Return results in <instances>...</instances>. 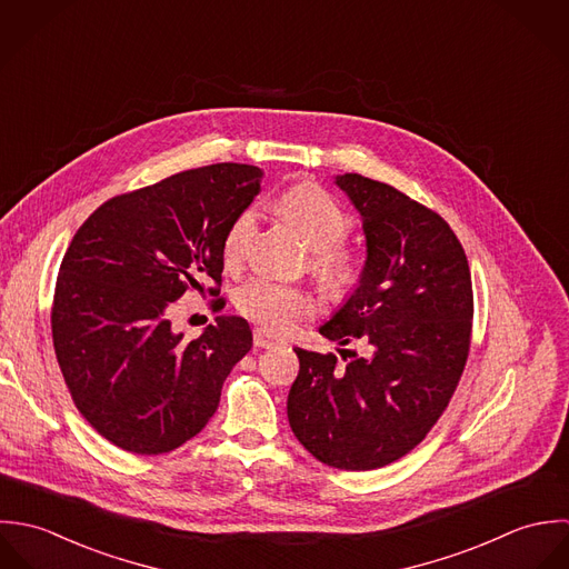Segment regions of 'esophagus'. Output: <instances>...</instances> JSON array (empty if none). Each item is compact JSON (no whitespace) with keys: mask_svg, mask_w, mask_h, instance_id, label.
Masks as SVG:
<instances>
[{"mask_svg":"<svg viewBox=\"0 0 569 569\" xmlns=\"http://www.w3.org/2000/svg\"><path fill=\"white\" fill-rule=\"evenodd\" d=\"M252 342H254V347H261V349H270V347H274V345H279V341L274 339V337H270L266 330H261V328H257L254 332H252Z\"/></svg>","mask_w":569,"mask_h":569,"instance_id":"1","label":"esophagus"}]
</instances>
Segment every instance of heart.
<instances>
[{"instance_id":"1","label":"heart","mask_w":569,"mask_h":569,"mask_svg":"<svg viewBox=\"0 0 569 569\" xmlns=\"http://www.w3.org/2000/svg\"><path fill=\"white\" fill-rule=\"evenodd\" d=\"M279 209L312 248L310 270L321 286L335 295L351 290L360 277V268L342 246L353 224L341 204L317 184H299L279 198ZM257 207H246L234 216L222 241L227 266H237L243 259L257 232ZM234 306L243 317L270 332H288L299 319L315 312V299L308 290L266 277L243 281L234 292Z\"/></svg>"}]
</instances>
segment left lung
Instances as JSON below:
<instances>
[{
    "instance_id": "left-lung-1",
    "label": "left lung",
    "mask_w": 569,
    "mask_h": 569,
    "mask_svg": "<svg viewBox=\"0 0 569 569\" xmlns=\"http://www.w3.org/2000/svg\"><path fill=\"white\" fill-rule=\"evenodd\" d=\"M362 218L367 259L353 295L321 326L362 353L295 347L288 393L297 440L341 470H373L413 451L440 420L466 367L472 283L466 252L436 211L358 173L337 176Z\"/></svg>"
}]
</instances>
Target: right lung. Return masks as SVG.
<instances>
[{
    "mask_svg": "<svg viewBox=\"0 0 569 569\" xmlns=\"http://www.w3.org/2000/svg\"><path fill=\"white\" fill-rule=\"evenodd\" d=\"M261 176L237 162L182 171L108 200L72 237L50 315L54 353L77 409L118 449L169 453L198 436L252 347L241 317L184 341L167 315L207 277L220 295L224 234Z\"/></svg>",
    "mask_w": 569,
    "mask_h": 569,
    "instance_id": "1",
    "label": "right lung"
}]
</instances>
